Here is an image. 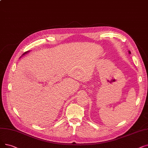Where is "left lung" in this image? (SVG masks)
I'll return each mask as SVG.
<instances>
[{"instance_id": "8db88e82", "label": "left lung", "mask_w": 148, "mask_h": 148, "mask_svg": "<svg viewBox=\"0 0 148 148\" xmlns=\"http://www.w3.org/2000/svg\"><path fill=\"white\" fill-rule=\"evenodd\" d=\"M129 53H130V54H131V52H130V51H129Z\"/></svg>"}]
</instances>
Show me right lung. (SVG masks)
<instances>
[{"mask_svg": "<svg viewBox=\"0 0 148 148\" xmlns=\"http://www.w3.org/2000/svg\"><path fill=\"white\" fill-rule=\"evenodd\" d=\"M28 52H29V51H27V52H25V53H23V55H25V54H27Z\"/></svg>", "mask_w": 148, "mask_h": 148, "instance_id": "add662e5", "label": "right lung"}]
</instances>
